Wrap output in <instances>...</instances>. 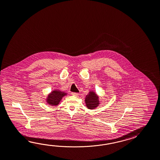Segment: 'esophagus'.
<instances>
[{
	"mask_svg": "<svg viewBox=\"0 0 160 160\" xmlns=\"http://www.w3.org/2000/svg\"><path fill=\"white\" fill-rule=\"evenodd\" d=\"M71 94L72 95H74V96H76V97H77V96H78V93H77V92H72Z\"/></svg>",
	"mask_w": 160,
	"mask_h": 160,
	"instance_id": "esophagus-1",
	"label": "esophagus"
}]
</instances>
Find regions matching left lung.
<instances>
[{
    "label": "left lung",
    "instance_id": "8db88e82",
    "mask_svg": "<svg viewBox=\"0 0 160 160\" xmlns=\"http://www.w3.org/2000/svg\"><path fill=\"white\" fill-rule=\"evenodd\" d=\"M85 102L86 106L89 109H95L100 103L99 97L93 91H90L89 93L86 96Z\"/></svg>",
    "mask_w": 160,
    "mask_h": 160
}]
</instances>
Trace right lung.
<instances>
[{"instance_id": "obj_1", "label": "right lung", "mask_w": 160, "mask_h": 160, "mask_svg": "<svg viewBox=\"0 0 160 160\" xmlns=\"http://www.w3.org/2000/svg\"><path fill=\"white\" fill-rule=\"evenodd\" d=\"M66 95L67 94L63 91H61L58 90H54L48 95L46 98V102L50 105H58L62 98Z\"/></svg>"}]
</instances>
